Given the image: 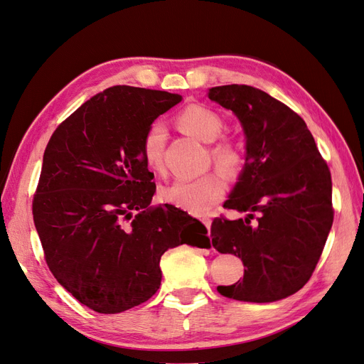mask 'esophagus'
I'll return each mask as SVG.
<instances>
[{
    "mask_svg": "<svg viewBox=\"0 0 364 364\" xmlns=\"http://www.w3.org/2000/svg\"><path fill=\"white\" fill-rule=\"evenodd\" d=\"M200 222L204 223V226L207 228V230H210V228H211V219L210 218H200Z\"/></svg>",
    "mask_w": 364,
    "mask_h": 364,
    "instance_id": "1",
    "label": "esophagus"
}]
</instances>
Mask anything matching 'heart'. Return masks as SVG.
I'll use <instances>...</instances> for the list:
<instances>
[{
    "label": "heart",
    "instance_id": "heart-1",
    "mask_svg": "<svg viewBox=\"0 0 364 364\" xmlns=\"http://www.w3.org/2000/svg\"><path fill=\"white\" fill-rule=\"evenodd\" d=\"M177 124L184 133L203 142H213L225 129L222 117L204 105L187 106L180 112ZM165 127L159 123H153L142 136L141 156L145 165L154 172L165 169ZM210 156L213 164L231 178L240 175L245 168V153L232 139L223 138L213 144ZM225 193L226 184L222 175L218 172H208L196 180L175 181L165 187L160 195L165 203L173 207L195 214V216H204L223 199Z\"/></svg>",
    "mask_w": 364,
    "mask_h": 364
}]
</instances>
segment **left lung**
I'll return each instance as SVG.
<instances>
[{
	"instance_id": "8db88e82",
	"label": "left lung",
	"mask_w": 364,
	"mask_h": 364,
	"mask_svg": "<svg viewBox=\"0 0 364 364\" xmlns=\"http://www.w3.org/2000/svg\"><path fill=\"white\" fill-rule=\"evenodd\" d=\"M208 99L231 109L246 133V164L225 208L211 223V245L245 264V277L218 287L228 299L272 303L300 291L315 272L333 225L331 173L304 119L250 85H222ZM259 214L250 225L254 213Z\"/></svg>"
}]
</instances>
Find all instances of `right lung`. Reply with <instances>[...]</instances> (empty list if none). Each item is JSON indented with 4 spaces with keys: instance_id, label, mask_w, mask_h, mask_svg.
<instances>
[{
    "instance_id": "obj_1",
    "label": "right lung",
    "mask_w": 364,
    "mask_h": 364,
    "mask_svg": "<svg viewBox=\"0 0 364 364\" xmlns=\"http://www.w3.org/2000/svg\"><path fill=\"white\" fill-rule=\"evenodd\" d=\"M180 102L168 91L106 88L46 145L33 198L45 261L61 287L99 314L151 299L168 249L210 245L205 226L189 214L151 205L154 175L141 156L145 130Z\"/></svg>"
}]
</instances>
